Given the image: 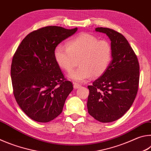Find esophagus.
Returning <instances> with one entry per match:
<instances>
[{"instance_id":"obj_1","label":"esophagus","mask_w":151,"mask_h":151,"mask_svg":"<svg viewBox=\"0 0 151 151\" xmlns=\"http://www.w3.org/2000/svg\"><path fill=\"white\" fill-rule=\"evenodd\" d=\"M73 86H74V88H75L76 89V88H80L81 86V85H80V84H78V83H73Z\"/></svg>"}]
</instances>
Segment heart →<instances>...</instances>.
<instances>
[{
    "mask_svg": "<svg viewBox=\"0 0 151 151\" xmlns=\"http://www.w3.org/2000/svg\"><path fill=\"white\" fill-rule=\"evenodd\" d=\"M56 63L63 70L70 72L78 58L77 69L68 76L76 82H83L92 76L97 77L107 69L112 59V48L106 40H98L88 33H81L66 43L57 45L54 50Z\"/></svg>",
    "mask_w": 151,
    "mask_h": 151,
    "instance_id": "b5f03b06",
    "label": "heart"
}]
</instances>
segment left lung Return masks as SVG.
Masks as SVG:
<instances>
[{"label": "left lung", "instance_id": "8db88e82", "mask_svg": "<svg viewBox=\"0 0 151 151\" xmlns=\"http://www.w3.org/2000/svg\"><path fill=\"white\" fill-rule=\"evenodd\" d=\"M111 41L112 60L101 77L88 86L90 115L101 122L116 121L126 113L137 96L139 64L134 52L123 35L108 28H96Z\"/></svg>", "mask_w": 151, "mask_h": 151}]
</instances>
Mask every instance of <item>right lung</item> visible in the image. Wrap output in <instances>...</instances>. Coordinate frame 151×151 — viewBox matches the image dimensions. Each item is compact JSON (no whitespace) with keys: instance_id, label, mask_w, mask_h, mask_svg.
<instances>
[{"instance_id":"obj_1","label":"right lung","mask_w":151,"mask_h":151,"mask_svg":"<svg viewBox=\"0 0 151 151\" xmlns=\"http://www.w3.org/2000/svg\"><path fill=\"white\" fill-rule=\"evenodd\" d=\"M77 29L40 28L29 33L14 53L11 69L14 96L22 111L35 121L48 122L57 117L73 91L72 83L56 63L54 50Z\"/></svg>"}]
</instances>
